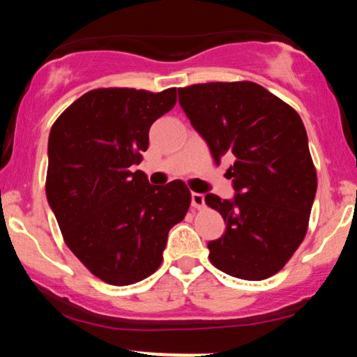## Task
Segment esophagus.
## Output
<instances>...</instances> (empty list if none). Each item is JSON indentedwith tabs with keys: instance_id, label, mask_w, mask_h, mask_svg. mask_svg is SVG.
Masks as SVG:
<instances>
[{
	"instance_id": "34e87169",
	"label": "esophagus",
	"mask_w": 357,
	"mask_h": 357,
	"mask_svg": "<svg viewBox=\"0 0 357 357\" xmlns=\"http://www.w3.org/2000/svg\"><path fill=\"white\" fill-rule=\"evenodd\" d=\"M191 206L195 210H199V208L204 206V196L202 192H191Z\"/></svg>"
}]
</instances>
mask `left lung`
I'll return each instance as SVG.
<instances>
[{
	"label": "left lung",
	"instance_id": "left-lung-1",
	"mask_svg": "<svg viewBox=\"0 0 357 357\" xmlns=\"http://www.w3.org/2000/svg\"><path fill=\"white\" fill-rule=\"evenodd\" d=\"M179 105L213 159L230 158L235 198L206 195L227 223L208 243L210 261L243 280L275 275L304 240L317 174L298 114L253 82H211L178 89Z\"/></svg>",
	"mask_w": 357,
	"mask_h": 357
}]
</instances>
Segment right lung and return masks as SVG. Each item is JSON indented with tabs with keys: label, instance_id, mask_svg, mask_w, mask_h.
Returning <instances> with one entry per match:
<instances>
[{
	"label": "right lung",
	"instance_id": "right-lung-1",
	"mask_svg": "<svg viewBox=\"0 0 357 357\" xmlns=\"http://www.w3.org/2000/svg\"><path fill=\"white\" fill-rule=\"evenodd\" d=\"M176 104V89H96L52 126L47 199L65 243L110 285H130L159 268L167 233L188 213L179 179L154 186L134 165L155 119Z\"/></svg>",
	"mask_w": 357,
	"mask_h": 357
}]
</instances>
